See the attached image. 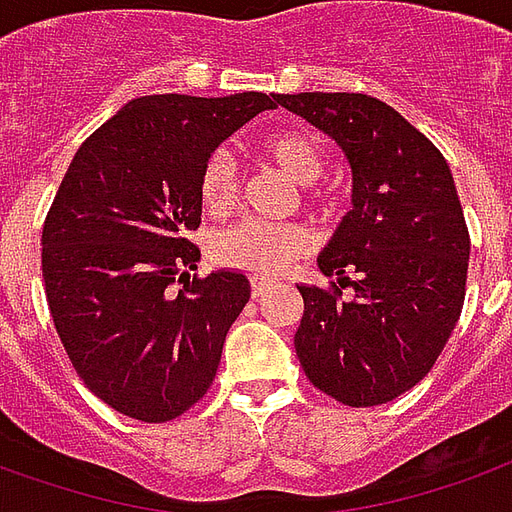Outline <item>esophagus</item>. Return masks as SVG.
<instances>
[{"mask_svg":"<svg viewBox=\"0 0 512 512\" xmlns=\"http://www.w3.org/2000/svg\"><path fill=\"white\" fill-rule=\"evenodd\" d=\"M268 290H271V282H268V279H257V276L252 279V295H255V298H263Z\"/></svg>","mask_w":512,"mask_h":512,"instance_id":"obj_1","label":"esophagus"}]
</instances>
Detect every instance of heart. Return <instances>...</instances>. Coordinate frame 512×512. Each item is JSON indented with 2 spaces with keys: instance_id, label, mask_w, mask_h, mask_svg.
Returning <instances> with one entry per match:
<instances>
[{
  "instance_id": "heart-1",
  "label": "heart",
  "mask_w": 512,
  "mask_h": 512,
  "mask_svg": "<svg viewBox=\"0 0 512 512\" xmlns=\"http://www.w3.org/2000/svg\"><path fill=\"white\" fill-rule=\"evenodd\" d=\"M263 160L285 173L295 184H314L328 168V149L320 135L309 130H282L260 140ZM238 195V173L225 151L208 157L200 173V203L208 214H225ZM312 249V233L301 225H271L244 219L227 227L214 241V260L219 266L236 268L244 274L279 276L298 257Z\"/></svg>"
}]
</instances>
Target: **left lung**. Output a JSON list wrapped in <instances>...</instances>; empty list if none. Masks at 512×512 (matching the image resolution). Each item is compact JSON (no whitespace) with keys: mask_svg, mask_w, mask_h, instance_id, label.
Segmentation results:
<instances>
[{"mask_svg":"<svg viewBox=\"0 0 512 512\" xmlns=\"http://www.w3.org/2000/svg\"><path fill=\"white\" fill-rule=\"evenodd\" d=\"M274 100L336 140L352 170V208L317 257L333 290L298 285V361L336 401L377 407L431 372L464 306L469 233L453 173L423 132L369 94Z\"/></svg>","mask_w":512,"mask_h":512,"instance_id":"left-lung-1","label":"left lung"}]
</instances>
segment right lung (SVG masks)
Segmentation results:
<instances>
[{"mask_svg": "<svg viewBox=\"0 0 512 512\" xmlns=\"http://www.w3.org/2000/svg\"><path fill=\"white\" fill-rule=\"evenodd\" d=\"M274 108L263 92L138 97L64 173L43 225L45 298L78 377L127 418H179L214 382L252 290L227 268L189 282L200 173L222 140Z\"/></svg>", "mask_w": 512, "mask_h": 512, "instance_id": "obj_1", "label": "right lung"}]
</instances>
